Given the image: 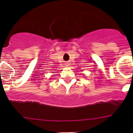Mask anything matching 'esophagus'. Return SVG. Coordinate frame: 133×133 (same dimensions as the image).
I'll return each mask as SVG.
<instances>
[{
  "mask_svg": "<svg viewBox=\"0 0 133 133\" xmlns=\"http://www.w3.org/2000/svg\"><path fill=\"white\" fill-rule=\"evenodd\" d=\"M66 65L68 66V65H68V64H66Z\"/></svg>",
  "mask_w": 133,
  "mask_h": 133,
  "instance_id": "esophagus-1",
  "label": "esophagus"
}]
</instances>
